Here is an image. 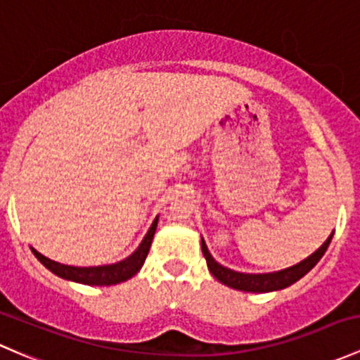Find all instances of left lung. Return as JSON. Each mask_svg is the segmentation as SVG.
Here are the masks:
<instances>
[{"label": "left lung", "instance_id": "1", "mask_svg": "<svg viewBox=\"0 0 360 360\" xmlns=\"http://www.w3.org/2000/svg\"><path fill=\"white\" fill-rule=\"evenodd\" d=\"M335 234V231L328 236V240L321 245L312 255H309L307 259H304L302 262L295 264V266L286 267V269L276 271V272H262V274H252V272H240L233 271L229 267H224L222 264H219L217 260L212 257V253L207 248L205 240L202 238V252L203 257L207 260V267L212 272L215 279L222 285L229 286L233 290L240 291H248V293H269V291H278L283 288H288L290 285L297 283L298 279L304 278L307 272L316 266L321 260V257L324 255L328 247L331 243V238Z\"/></svg>", "mask_w": 360, "mask_h": 360}]
</instances>
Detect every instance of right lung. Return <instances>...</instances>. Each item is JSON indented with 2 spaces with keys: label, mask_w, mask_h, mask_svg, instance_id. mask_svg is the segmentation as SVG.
I'll list each match as a JSON object with an SVG mask.
<instances>
[{
  "label": "right lung",
  "mask_w": 360,
  "mask_h": 360,
  "mask_svg": "<svg viewBox=\"0 0 360 360\" xmlns=\"http://www.w3.org/2000/svg\"><path fill=\"white\" fill-rule=\"evenodd\" d=\"M158 224V215L155 217V221L151 222L148 233L145 234L143 241L139 243V247L131 253L129 257H126L124 260H119L115 264H107V266H93V267H75V266H65V264L55 262V260L48 259L43 253L37 252L36 248L30 247L32 253L36 255V259L46 267L48 271H51L53 274H56L58 278L67 279V281L81 283V285H89V286H110V285H119V283L127 281L132 276L138 274L139 269L145 264L146 255H148L151 241H153L155 231H157Z\"/></svg>",
  "instance_id": "obj_1"
}]
</instances>
